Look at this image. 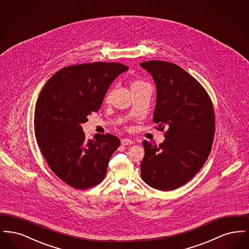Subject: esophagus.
Here are the masks:
<instances>
[{
  "mask_svg": "<svg viewBox=\"0 0 249 249\" xmlns=\"http://www.w3.org/2000/svg\"><path fill=\"white\" fill-rule=\"evenodd\" d=\"M132 143H133V141L130 140L129 138H123V139L121 140V144H122V145H130V144H132Z\"/></svg>",
  "mask_w": 249,
  "mask_h": 249,
  "instance_id": "esophagus-1",
  "label": "esophagus"
}]
</instances>
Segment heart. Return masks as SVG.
Listing matches in <instances>:
<instances>
[{"label":"heart","instance_id":"obj_1","mask_svg":"<svg viewBox=\"0 0 249 249\" xmlns=\"http://www.w3.org/2000/svg\"><path fill=\"white\" fill-rule=\"evenodd\" d=\"M142 85H148V84L146 83V82H144L142 79H135V80L131 83L130 87H131V88H135V87H139V86H142ZM111 94H112V90H110V91L108 92V94H107V100L110 98Z\"/></svg>","mask_w":249,"mask_h":249}]
</instances>
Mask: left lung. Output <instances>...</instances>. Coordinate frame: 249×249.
<instances>
[{
    "mask_svg": "<svg viewBox=\"0 0 249 249\" xmlns=\"http://www.w3.org/2000/svg\"><path fill=\"white\" fill-rule=\"evenodd\" d=\"M153 76L157 102L153 121L164 132L159 145L143 141L141 177L156 190H177L200 171L210 154L215 130L213 104L204 88L175 63L141 62Z\"/></svg>",
    "mask_w": 249,
    "mask_h": 249,
    "instance_id": "8db88e82",
    "label": "left lung"
}]
</instances>
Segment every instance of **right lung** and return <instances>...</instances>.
Returning a JSON list of instances; mask_svg holds the SVG:
<instances>
[{
    "label": "right lung",
    "instance_id": "right-lung-1",
    "mask_svg": "<svg viewBox=\"0 0 249 249\" xmlns=\"http://www.w3.org/2000/svg\"><path fill=\"white\" fill-rule=\"evenodd\" d=\"M129 69L119 62H92L64 67L41 90L35 113L37 144L53 173L76 190L101 183L117 136L96 134L86 139L81 124L101 108L109 86Z\"/></svg>",
    "mask_w": 249,
    "mask_h": 249
}]
</instances>
